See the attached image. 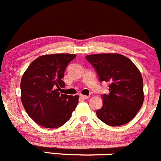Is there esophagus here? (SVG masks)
<instances>
[{
  "label": "esophagus",
  "mask_w": 161,
  "mask_h": 161,
  "mask_svg": "<svg viewBox=\"0 0 161 161\" xmlns=\"http://www.w3.org/2000/svg\"><path fill=\"white\" fill-rule=\"evenodd\" d=\"M80 97L82 99H88L89 97V96H87V95H80Z\"/></svg>",
  "instance_id": "34e87169"
}]
</instances>
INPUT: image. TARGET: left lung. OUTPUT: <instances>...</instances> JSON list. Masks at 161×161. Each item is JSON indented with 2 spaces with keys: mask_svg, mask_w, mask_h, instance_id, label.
Here are the masks:
<instances>
[{
  "mask_svg": "<svg viewBox=\"0 0 161 161\" xmlns=\"http://www.w3.org/2000/svg\"><path fill=\"white\" fill-rule=\"evenodd\" d=\"M101 82H108L97 118L110 126L126 124L136 116L144 101L143 79L138 67L128 57L116 53L87 55Z\"/></svg>",
  "mask_w": 161,
  "mask_h": 161,
  "instance_id": "left-lung-1",
  "label": "left lung"
}]
</instances>
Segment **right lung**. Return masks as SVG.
Returning <instances> with one entry per match:
<instances>
[{
  "label": "right lung",
  "instance_id": "obj_1",
  "mask_svg": "<svg viewBox=\"0 0 161 161\" xmlns=\"http://www.w3.org/2000/svg\"><path fill=\"white\" fill-rule=\"evenodd\" d=\"M76 57L70 53L45 54L33 60L22 76L21 101L27 114L48 129L62 126L70 119L79 95L60 94L66 66Z\"/></svg>",
  "mask_w": 161,
  "mask_h": 161
}]
</instances>
